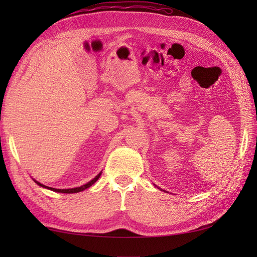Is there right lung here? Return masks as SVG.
<instances>
[{"instance_id":"obj_1","label":"right lung","mask_w":257,"mask_h":257,"mask_svg":"<svg viewBox=\"0 0 257 257\" xmlns=\"http://www.w3.org/2000/svg\"><path fill=\"white\" fill-rule=\"evenodd\" d=\"M100 174L101 173H99L98 174L97 177H95L94 179L91 180V181H89L88 183H86V184H84V185H81V187H79V188H74V189H55V188H48V187H46V185H43L42 183H40V182H37V181H35L38 185H41V187H43V188H47V189H50V190H52V191H55V192H59V193H77V192H80V191H84L85 189H87V188H89L90 185H92L94 184L98 179H99V177H100Z\"/></svg>"}]
</instances>
